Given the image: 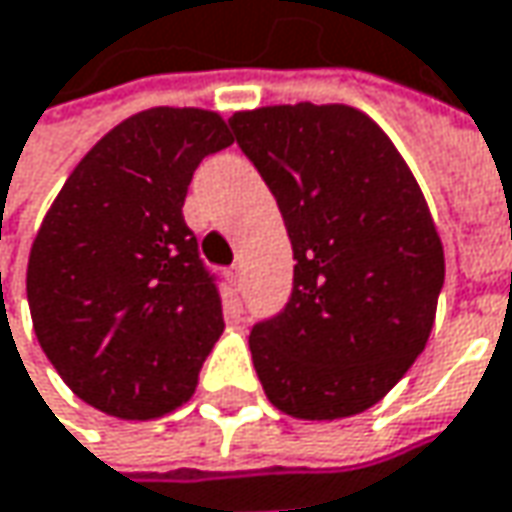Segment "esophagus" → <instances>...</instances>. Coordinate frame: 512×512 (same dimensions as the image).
I'll use <instances>...</instances> for the list:
<instances>
[{
	"label": "esophagus",
	"instance_id": "34e87169",
	"mask_svg": "<svg viewBox=\"0 0 512 512\" xmlns=\"http://www.w3.org/2000/svg\"><path fill=\"white\" fill-rule=\"evenodd\" d=\"M227 276H230V279H233V282L239 285V282H242V268H239V265H233V268L227 270Z\"/></svg>",
	"mask_w": 512,
	"mask_h": 512
}]
</instances>
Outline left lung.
Wrapping results in <instances>:
<instances>
[{
    "mask_svg": "<svg viewBox=\"0 0 512 512\" xmlns=\"http://www.w3.org/2000/svg\"><path fill=\"white\" fill-rule=\"evenodd\" d=\"M294 247V291L250 334L268 400L299 421L366 412L426 348L444 244L392 138L343 103L230 117Z\"/></svg>",
    "mask_w": 512,
    "mask_h": 512,
    "instance_id": "left-lung-1",
    "label": "left lung"
}]
</instances>
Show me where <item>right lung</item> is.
<instances>
[{"mask_svg": "<svg viewBox=\"0 0 512 512\" xmlns=\"http://www.w3.org/2000/svg\"><path fill=\"white\" fill-rule=\"evenodd\" d=\"M230 143L207 109L126 117L39 224L25 276L34 334L65 386L112 418L155 421L184 406L224 331L181 207L201 158Z\"/></svg>", "mask_w": 512, "mask_h": 512, "instance_id": "obj_1", "label": "right lung"}]
</instances>
